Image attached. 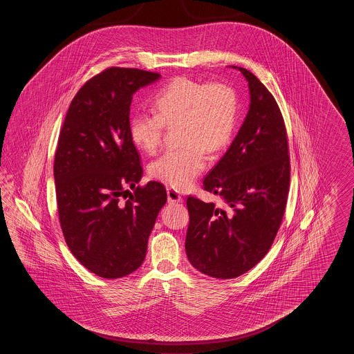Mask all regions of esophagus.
I'll return each instance as SVG.
<instances>
[{"label":"esophagus","mask_w":354,"mask_h":354,"mask_svg":"<svg viewBox=\"0 0 354 354\" xmlns=\"http://www.w3.org/2000/svg\"><path fill=\"white\" fill-rule=\"evenodd\" d=\"M167 198H169V202L171 203L182 202V195H180V192H178V191L174 189V188H167Z\"/></svg>","instance_id":"34e87169"}]
</instances>
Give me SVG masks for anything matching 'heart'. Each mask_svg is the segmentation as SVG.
<instances>
[{"instance_id":"b5f03b06","label":"heart","mask_w":354,"mask_h":354,"mask_svg":"<svg viewBox=\"0 0 354 354\" xmlns=\"http://www.w3.org/2000/svg\"><path fill=\"white\" fill-rule=\"evenodd\" d=\"M156 113H135L129 122L135 146L156 151L166 127L180 123L185 143L160 155L150 166L159 182L176 189L191 185L207 166V150L219 152L231 142L239 117L235 88L223 82H199L187 77L172 80L153 101Z\"/></svg>"}]
</instances>
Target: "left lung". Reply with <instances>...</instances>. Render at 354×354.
Segmentation results:
<instances>
[{"instance_id": "1", "label": "left lung", "mask_w": 354, "mask_h": 354, "mask_svg": "<svg viewBox=\"0 0 354 354\" xmlns=\"http://www.w3.org/2000/svg\"><path fill=\"white\" fill-rule=\"evenodd\" d=\"M236 68L248 81L250 110L232 145L203 182L228 208L187 198V257L196 270L216 279L237 277L268 253L283 221L290 182L280 107L250 70Z\"/></svg>"}]
</instances>
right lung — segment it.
<instances>
[{
	"instance_id": "1",
	"label": "right lung",
	"mask_w": 354,
	"mask_h": 354,
	"mask_svg": "<svg viewBox=\"0 0 354 354\" xmlns=\"http://www.w3.org/2000/svg\"><path fill=\"white\" fill-rule=\"evenodd\" d=\"M159 77L140 68H104L78 90L58 138L54 180L64 237L84 268L103 279L142 266L167 202L162 183L138 185L143 169L129 131L135 91Z\"/></svg>"
}]
</instances>
